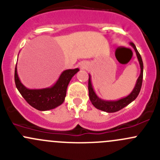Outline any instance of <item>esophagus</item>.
<instances>
[{"mask_svg":"<svg viewBox=\"0 0 160 160\" xmlns=\"http://www.w3.org/2000/svg\"><path fill=\"white\" fill-rule=\"evenodd\" d=\"M80 69H81V70H85V69L87 68V65L85 63H81L80 65Z\"/></svg>","mask_w":160,"mask_h":160,"instance_id":"1","label":"esophagus"}]
</instances>
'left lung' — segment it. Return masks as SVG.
<instances>
[{
	"label": "left lung",
	"mask_w": 160,
	"mask_h": 160,
	"mask_svg": "<svg viewBox=\"0 0 160 160\" xmlns=\"http://www.w3.org/2000/svg\"><path fill=\"white\" fill-rule=\"evenodd\" d=\"M130 45L133 47V49H135L137 58H138V62H139L140 68H141V72H140L139 77H138V80H137L135 88H134L133 90L131 92L130 94L128 95L127 97H125V98H122V99L120 100H118V101H104V100H102L101 98H98V96L94 92V90H93V86H92L91 83L90 75H89V80H88L89 98L92 104H93L96 108L103 111H105V112L108 113L116 112V111H120L121 109L126 107L128 104H129L130 103L132 102V101H135V100L136 99L137 97H138V93H139L140 90H141L142 83L143 62L141 56H140L139 52H138L136 47H135V44H134L133 42H130Z\"/></svg>",
	"instance_id": "obj_1"
}]
</instances>
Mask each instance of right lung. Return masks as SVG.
I'll list each match as a JSON object with an SVG mask.
<instances>
[{
	"label": "right lung",
	"instance_id": "add662e5",
	"mask_svg": "<svg viewBox=\"0 0 160 160\" xmlns=\"http://www.w3.org/2000/svg\"><path fill=\"white\" fill-rule=\"evenodd\" d=\"M80 70H64L53 86L42 89H28L20 81L17 72V65L14 70V82L17 89L25 101L34 108L38 111H49L61 105L65 100L67 89L72 77Z\"/></svg>",
	"mask_w": 160,
	"mask_h": 160
}]
</instances>
